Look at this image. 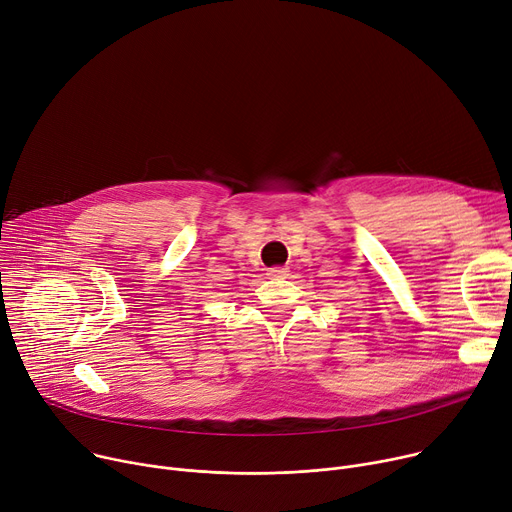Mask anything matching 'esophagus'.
I'll list each match as a JSON object with an SVG mask.
<instances>
[{"label": "esophagus", "mask_w": 512, "mask_h": 512, "mask_svg": "<svg viewBox=\"0 0 512 512\" xmlns=\"http://www.w3.org/2000/svg\"><path fill=\"white\" fill-rule=\"evenodd\" d=\"M267 275L269 277H286L288 275V267H280V265L267 267Z\"/></svg>", "instance_id": "obj_1"}]
</instances>
